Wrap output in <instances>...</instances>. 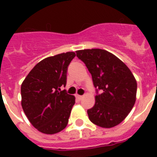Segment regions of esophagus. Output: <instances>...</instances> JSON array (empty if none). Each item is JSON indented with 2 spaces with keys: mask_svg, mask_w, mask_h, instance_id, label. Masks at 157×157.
Segmentation results:
<instances>
[{
  "mask_svg": "<svg viewBox=\"0 0 157 157\" xmlns=\"http://www.w3.org/2000/svg\"><path fill=\"white\" fill-rule=\"evenodd\" d=\"M76 98L78 99V100H81V99L83 98V96H81V95H76Z\"/></svg>",
  "mask_w": 157,
  "mask_h": 157,
  "instance_id": "obj_1",
  "label": "esophagus"
}]
</instances>
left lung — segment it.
Returning a JSON list of instances; mask_svg holds the SVG:
<instances>
[{
  "mask_svg": "<svg viewBox=\"0 0 157 157\" xmlns=\"http://www.w3.org/2000/svg\"><path fill=\"white\" fill-rule=\"evenodd\" d=\"M92 76L94 86L102 94L95 96L87 111L90 121L102 128H112L128 116L136 101L137 81L129 68L112 53L101 49L76 51Z\"/></svg>",
  "mask_w": 157,
  "mask_h": 157,
  "instance_id": "obj_1",
  "label": "left lung"
}]
</instances>
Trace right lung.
<instances>
[{"mask_svg":"<svg viewBox=\"0 0 157 157\" xmlns=\"http://www.w3.org/2000/svg\"><path fill=\"white\" fill-rule=\"evenodd\" d=\"M76 56L67 52L39 62L21 86V104L31 124L40 132L54 134L67 126L75 97L61 91L67 83V67Z\"/></svg>","mask_w":157,"mask_h":157,"instance_id":"add662e5","label":"right lung"}]
</instances>
